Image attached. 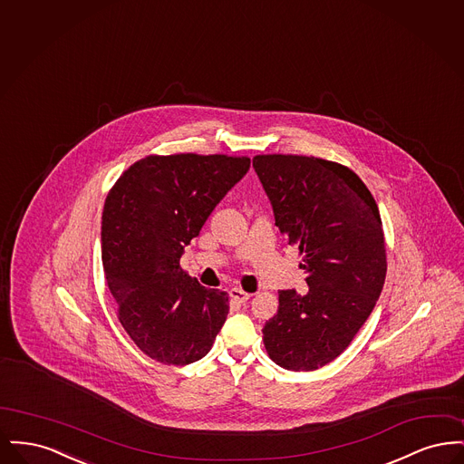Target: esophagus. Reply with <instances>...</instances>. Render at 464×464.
<instances>
[{
	"instance_id": "esophagus-1",
	"label": "esophagus",
	"mask_w": 464,
	"mask_h": 464,
	"mask_svg": "<svg viewBox=\"0 0 464 464\" xmlns=\"http://www.w3.org/2000/svg\"><path fill=\"white\" fill-rule=\"evenodd\" d=\"M229 295H231L237 303H240V304L246 303V301L252 297V294L243 292L242 288H231V290H229Z\"/></svg>"
}]
</instances>
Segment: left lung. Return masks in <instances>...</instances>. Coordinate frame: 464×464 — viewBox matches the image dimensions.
<instances>
[{
    "label": "left lung",
    "mask_w": 464,
    "mask_h": 464,
    "mask_svg": "<svg viewBox=\"0 0 464 464\" xmlns=\"http://www.w3.org/2000/svg\"><path fill=\"white\" fill-rule=\"evenodd\" d=\"M275 224L303 256L309 290L278 292V313L266 322L269 358L287 371H316L343 353L362 329L386 278L382 222L362 179L313 156L252 160Z\"/></svg>",
    "instance_id": "8db88e82"
}]
</instances>
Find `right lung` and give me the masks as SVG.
Listing matches in <instances>:
<instances>
[{
  "instance_id": "obj_1",
  "label": "right lung",
  "mask_w": 464,
  "mask_h": 464,
  "mask_svg": "<svg viewBox=\"0 0 464 464\" xmlns=\"http://www.w3.org/2000/svg\"><path fill=\"white\" fill-rule=\"evenodd\" d=\"M250 169V158L146 156L116 180L102 212V265L118 318L142 353L188 365L210 352L227 294L180 267L184 246Z\"/></svg>"
}]
</instances>
